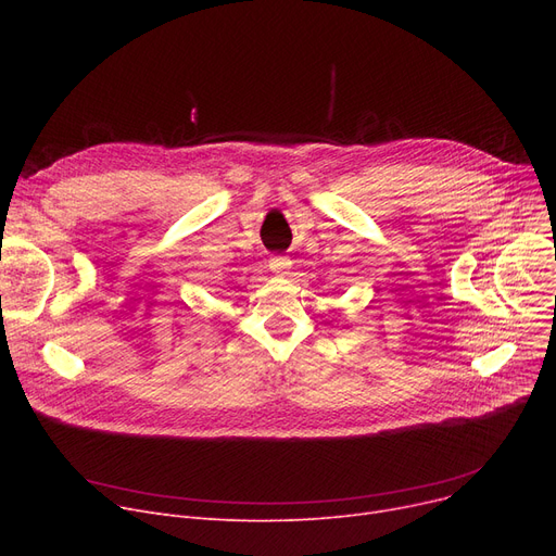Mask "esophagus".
<instances>
[{
    "label": "esophagus",
    "mask_w": 556,
    "mask_h": 556,
    "mask_svg": "<svg viewBox=\"0 0 556 556\" xmlns=\"http://www.w3.org/2000/svg\"><path fill=\"white\" fill-rule=\"evenodd\" d=\"M268 268L275 273V275H286L290 270V261L286 256H273L268 261Z\"/></svg>",
    "instance_id": "esophagus-1"
}]
</instances>
